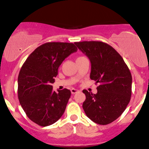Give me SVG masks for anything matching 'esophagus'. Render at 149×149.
<instances>
[{"label": "esophagus", "instance_id": "obj_1", "mask_svg": "<svg viewBox=\"0 0 149 149\" xmlns=\"http://www.w3.org/2000/svg\"><path fill=\"white\" fill-rule=\"evenodd\" d=\"M70 91H71L72 94H75V93H78V92H79V91L77 90V89L72 88V89H70Z\"/></svg>", "mask_w": 149, "mask_h": 149}]
</instances>
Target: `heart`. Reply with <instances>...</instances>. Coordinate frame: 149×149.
I'll list each match as a JSON object with an SVG mask.
<instances>
[{"mask_svg": "<svg viewBox=\"0 0 149 149\" xmlns=\"http://www.w3.org/2000/svg\"><path fill=\"white\" fill-rule=\"evenodd\" d=\"M79 58H81V57H79Z\"/></svg>", "mask_w": 149, "mask_h": 149, "instance_id": "1", "label": "heart"}]
</instances>
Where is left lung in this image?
<instances>
[{
  "mask_svg": "<svg viewBox=\"0 0 149 149\" xmlns=\"http://www.w3.org/2000/svg\"><path fill=\"white\" fill-rule=\"evenodd\" d=\"M75 44L90 60L91 79L99 84L95 94L83 91L86 97L83 109L93 122L109 124L123 113L129 103L132 86L131 72L120 55L107 43L83 41Z\"/></svg>",
  "mask_w": 149,
  "mask_h": 149,
  "instance_id": "left-lung-1",
  "label": "left lung"
}]
</instances>
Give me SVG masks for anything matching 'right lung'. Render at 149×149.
I'll return each mask as SVG.
<instances>
[{
	"label": "right lung",
	"mask_w": 149,
	"mask_h": 149,
	"mask_svg": "<svg viewBox=\"0 0 149 149\" xmlns=\"http://www.w3.org/2000/svg\"><path fill=\"white\" fill-rule=\"evenodd\" d=\"M78 51L73 43L51 42L38 47L23 63L18 78V99L27 116L41 126L56 123L66 108L70 90L53 91L58 70Z\"/></svg>",
	"instance_id": "obj_1"
}]
</instances>
